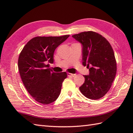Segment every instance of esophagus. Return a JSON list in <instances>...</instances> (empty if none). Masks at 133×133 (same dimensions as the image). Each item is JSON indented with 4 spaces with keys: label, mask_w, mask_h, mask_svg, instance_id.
Wrapping results in <instances>:
<instances>
[{
    "label": "esophagus",
    "mask_w": 133,
    "mask_h": 133,
    "mask_svg": "<svg viewBox=\"0 0 133 133\" xmlns=\"http://www.w3.org/2000/svg\"><path fill=\"white\" fill-rule=\"evenodd\" d=\"M67 75H68V76H69V77H74V76H75V74L70 73H67Z\"/></svg>",
    "instance_id": "34e87169"
}]
</instances>
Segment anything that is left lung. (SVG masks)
Listing matches in <instances>:
<instances>
[{
	"instance_id": "obj_1",
	"label": "left lung",
	"mask_w": 133,
	"mask_h": 133,
	"mask_svg": "<svg viewBox=\"0 0 133 133\" xmlns=\"http://www.w3.org/2000/svg\"><path fill=\"white\" fill-rule=\"evenodd\" d=\"M72 37L82 45V64L89 69L83 76L85 82L79 90L86 98L98 100L109 91L117 72L113 48L106 39L96 32L84 31Z\"/></svg>"
}]
</instances>
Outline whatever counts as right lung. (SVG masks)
Masks as SVG:
<instances>
[{
	"label": "right lung",
	"mask_w": 133,
	"mask_h": 133,
	"mask_svg": "<svg viewBox=\"0 0 133 133\" xmlns=\"http://www.w3.org/2000/svg\"><path fill=\"white\" fill-rule=\"evenodd\" d=\"M69 37H34L19 55L18 67L22 81L33 99L43 104H50L57 99L67 77L66 72H53L47 63L53 64L55 50Z\"/></svg>",
	"instance_id": "1"
}]
</instances>
